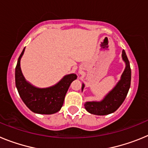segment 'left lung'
<instances>
[{
    "label": "left lung",
    "instance_id": "obj_1",
    "mask_svg": "<svg viewBox=\"0 0 148 148\" xmlns=\"http://www.w3.org/2000/svg\"><path fill=\"white\" fill-rule=\"evenodd\" d=\"M122 59L125 62V69L121 76V79L117 83L114 88L106 95L104 99L100 101H87L84 104V108L91 114L98 116H104L113 113L119 108L125 101L131 81V70L130 62L128 61L125 51L122 50ZM84 84H82V90H83Z\"/></svg>",
    "mask_w": 148,
    "mask_h": 148
}]
</instances>
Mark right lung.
Instances as JSON below:
<instances>
[{"label":"right lung","mask_w":148,"mask_h":148,"mask_svg":"<svg viewBox=\"0 0 148 148\" xmlns=\"http://www.w3.org/2000/svg\"><path fill=\"white\" fill-rule=\"evenodd\" d=\"M25 48L18 58L15 67V84L22 101L31 111L38 114H53L61 110L70 84L76 79L74 73L65 75L56 85L38 88L27 82L21 70V58Z\"/></svg>","instance_id":"obj_1"}]
</instances>
